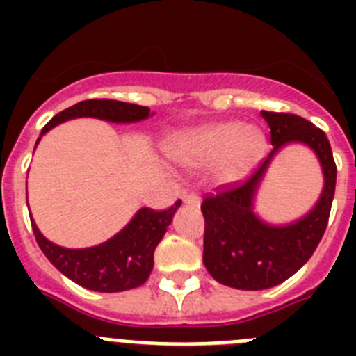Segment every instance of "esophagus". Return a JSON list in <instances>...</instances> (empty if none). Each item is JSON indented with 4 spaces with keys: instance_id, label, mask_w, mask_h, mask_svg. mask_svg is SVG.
<instances>
[{
    "instance_id": "esophagus-1",
    "label": "esophagus",
    "mask_w": 356,
    "mask_h": 356,
    "mask_svg": "<svg viewBox=\"0 0 356 356\" xmlns=\"http://www.w3.org/2000/svg\"><path fill=\"white\" fill-rule=\"evenodd\" d=\"M184 201L191 207H200V203H201L200 196H197L196 193H185L184 194Z\"/></svg>"
}]
</instances>
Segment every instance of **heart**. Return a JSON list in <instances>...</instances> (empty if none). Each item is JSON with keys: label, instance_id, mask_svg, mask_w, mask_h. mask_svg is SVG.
I'll use <instances>...</instances> for the list:
<instances>
[{"label": "heart", "instance_id": "1", "mask_svg": "<svg viewBox=\"0 0 356 356\" xmlns=\"http://www.w3.org/2000/svg\"><path fill=\"white\" fill-rule=\"evenodd\" d=\"M267 149L266 135L244 122H216L184 135L172 146V155L188 165H212L218 162L217 176L225 184L246 178Z\"/></svg>", "mask_w": 356, "mask_h": 356}]
</instances>
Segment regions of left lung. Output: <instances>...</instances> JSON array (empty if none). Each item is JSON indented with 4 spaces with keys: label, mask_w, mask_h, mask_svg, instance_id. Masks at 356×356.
I'll return each mask as SVG.
<instances>
[{
    "label": "left lung",
    "mask_w": 356,
    "mask_h": 356,
    "mask_svg": "<svg viewBox=\"0 0 356 356\" xmlns=\"http://www.w3.org/2000/svg\"><path fill=\"white\" fill-rule=\"evenodd\" d=\"M273 151L246 180L226 185L201 203L205 217L203 264L213 280L241 291L275 287L308 262L325 235L332 210L337 165L326 134L294 114L266 112ZM291 142L307 143L318 155L325 187L316 207L285 227L267 225L252 210V201L272 156Z\"/></svg>",
    "instance_id": "1"
}]
</instances>
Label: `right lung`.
<instances>
[{"label":"right lung","mask_w":356,"mask_h":356,"mask_svg":"<svg viewBox=\"0 0 356 356\" xmlns=\"http://www.w3.org/2000/svg\"><path fill=\"white\" fill-rule=\"evenodd\" d=\"M151 115L147 106L115 99H87L62 110L42 128L44 135L60 122L76 118H96L110 122H137ZM39 143V140H37ZM37 146V144H35ZM181 205L176 201L168 210L140 209L124 228L106 242L85 250H67L44 237L30 217L33 235L53 266L89 291L121 292L139 287L149 278L153 253Z\"/></svg>","instance_id":"right-lung-1"}]
</instances>
